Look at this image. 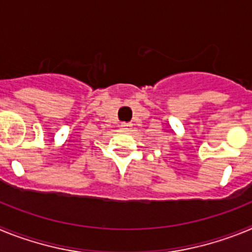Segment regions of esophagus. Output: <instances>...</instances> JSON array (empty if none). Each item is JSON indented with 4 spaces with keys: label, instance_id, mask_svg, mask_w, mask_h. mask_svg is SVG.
I'll use <instances>...</instances> for the list:
<instances>
[{
    "label": "esophagus",
    "instance_id": "34e87169",
    "mask_svg": "<svg viewBox=\"0 0 252 252\" xmlns=\"http://www.w3.org/2000/svg\"><path fill=\"white\" fill-rule=\"evenodd\" d=\"M131 126H132V124H131V122H122V124H121V127L126 128V130H128Z\"/></svg>",
    "mask_w": 252,
    "mask_h": 252
}]
</instances>
